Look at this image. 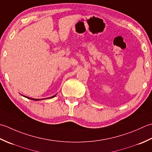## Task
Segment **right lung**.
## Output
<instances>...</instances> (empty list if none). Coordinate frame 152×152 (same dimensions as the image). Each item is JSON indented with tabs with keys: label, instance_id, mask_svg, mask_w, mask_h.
<instances>
[{
	"label": "right lung",
	"instance_id": "add662e5",
	"mask_svg": "<svg viewBox=\"0 0 152 152\" xmlns=\"http://www.w3.org/2000/svg\"><path fill=\"white\" fill-rule=\"evenodd\" d=\"M22 96H23V95H22ZM56 96V94H55L54 96H52V97H49V98H42V99H36V98H29V97H27V96H23L26 97V98H28V99H30V100H37V101H39V100H45V99H48V98H52L55 97Z\"/></svg>",
	"mask_w": 152,
	"mask_h": 152
}]
</instances>
